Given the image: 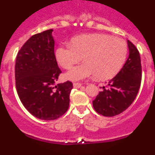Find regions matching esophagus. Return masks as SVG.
Returning <instances> with one entry per match:
<instances>
[{"instance_id": "1", "label": "esophagus", "mask_w": 155, "mask_h": 155, "mask_svg": "<svg viewBox=\"0 0 155 155\" xmlns=\"http://www.w3.org/2000/svg\"><path fill=\"white\" fill-rule=\"evenodd\" d=\"M74 87H76V88H79L80 87H81L82 84L81 83H78V82H74L73 84Z\"/></svg>"}]
</instances>
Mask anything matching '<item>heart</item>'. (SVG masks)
<instances>
[{
    "instance_id": "obj_1",
    "label": "heart",
    "mask_w": 155,
    "mask_h": 155,
    "mask_svg": "<svg viewBox=\"0 0 155 155\" xmlns=\"http://www.w3.org/2000/svg\"><path fill=\"white\" fill-rule=\"evenodd\" d=\"M127 53L128 46L124 39L94 33L79 35L72 39V44L58 46L56 58L62 68L68 69L84 57V64L74 67L65 74L70 80H83L94 74L98 80H107L120 72Z\"/></svg>"
}]
</instances>
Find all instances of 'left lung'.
<instances>
[{"label":"left lung","mask_w":155,"mask_h":155,"mask_svg":"<svg viewBox=\"0 0 155 155\" xmlns=\"http://www.w3.org/2000/svg\"><path fill=\"white\" fill-rule=\"evenodd\" d=\"M127 42L130 55L125 64L92 101L94 110L104 116H114L125 111L133 103L140 87V56L135 45L130 40Z\"/></svg>","instance_id":"1"}]
</instances>
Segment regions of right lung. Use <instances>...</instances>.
Segmentation results:
<instances>
[{
	"instance_id": "1",
	"label": "right lung",
	"mask_w": 155,
	"mask_h": 155,
	"mask_svg": "<svg viewBox=\"0 0 155 155\" xmlns=\"http://www.w3.org/2000/svg\"><path fill=\"white\" fill-rule=\"evenodd\" d=\"M53 29L33 35L17 54L15 86L25 108L40 120H53L68 111L72 82L54 86L61 70L54 53Z\"/></svg>"
}]
</instances>
